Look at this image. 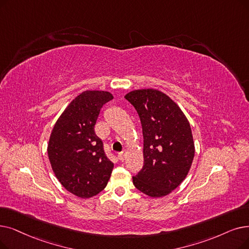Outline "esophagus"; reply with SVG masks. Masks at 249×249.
I'll return each instance as SVG.
<instances>
[{
	"instance_id": "34e87169",
	"label": "esophagus",
	"mask_w": 249,
	"mask_h": 249,
	"mask_svg": "<svg viewBox=\"0 0 249 249\" xmlns=\"http://www.w3.org/2000/svg\"><path fill=\"white\" fill-rule=\"evenodd\" d=\"M125 155H126V151L125 150H123V151H121L120 154L118 155V157H119V159H120V160H125Z\"/></svg>"
}]
</instances>
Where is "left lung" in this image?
Wrapping results in <instances>:
<instances>
[{
	"mask_svg": "<svg viewBox=\"0 0 249 249\" xmlns=\"http://www.w3.org/2000/svg\"><path fill=\"white\" fill-rule=\"evenodd\" d=\"M125 99L138 113L143 134V167L133 184L150 197L176 189L190 170L194 142L190 124L178 105L157 89H137Z\"/></svg>",
	"mask_w": 249,
	"mask_h": 249,
	"instance_id": "obj_1",
	"label": "left lung"
}]
</instances>
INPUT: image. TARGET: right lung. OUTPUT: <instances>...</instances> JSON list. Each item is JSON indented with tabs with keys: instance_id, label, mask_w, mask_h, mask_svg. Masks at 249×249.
Here are the masks:
<instances>
[{
	"instance_id": "1",
	"label": "right lung",
	"mask_w": 249,
	"mask_h": 249,
	"mask_svg": "<svg viewBox=\"0 0 249 249\" xmlns=\"http://www.w3.org/2000/svg\"><path fill=\"white\" fill-rule=\"evenodd\" d=\"M111 100L109 91H83L62 113L50 136L52 169L61 184L80 198L100 193L112 174L114 164L94 132L102 107Z\"/></svg>"
}]
</instances>
